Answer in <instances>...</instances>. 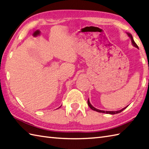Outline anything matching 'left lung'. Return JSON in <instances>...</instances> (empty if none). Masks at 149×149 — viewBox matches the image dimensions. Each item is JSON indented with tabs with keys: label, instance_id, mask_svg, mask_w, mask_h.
Instances as JSON below:
<instances>
[{
	"label": "left lung",
	"instance_id": "obj_1",
	"mask_svg": "<svg viewBox=\"0 0 149 149\" xmlns=\"http://www.w3.org/2000/svg\"><path fill=\"white\" fill-rule=\"evenodd\" d=\"M127 35H128V36L130 38H131V43H132V45H133L134 47H136L137 49H138V46L136 45V43L135 42H134V40H133V38H132V36L131 35V34H130V33H127ZM88 106H89V107H90V108L92 109V110H93V111H97V112H99V113H107V114H111V115H115V114H117V113H120V112H122L123 110H124L125 108H127V107L128 106H127V107H123V109H120V110H118V111H103V110H100V109H97V108H95V107H94L92 105H91V104H90V100H89V99L88 100Z\"/></svg>",
	"mask_w": 149,
	"mask_h": 149
}]
</instances>
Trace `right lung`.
I'll return each instance as SVG.
<instances>
[{
    "label": "right lung",
    "mask_w": 149,
    "mask_h": 149,
    "mask_svg": "<svg viewBox=\"0 0 149 149\" xmlns=\"http://www.w3.org/2000/svg\"><path fill=\"white\" fill-rule=\"evenodd\" d=\"M60 107H61V106H60Z\"/></svg>",
    "instance_id": "obj_1"
}]
</instances>
